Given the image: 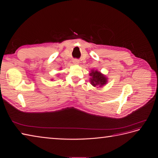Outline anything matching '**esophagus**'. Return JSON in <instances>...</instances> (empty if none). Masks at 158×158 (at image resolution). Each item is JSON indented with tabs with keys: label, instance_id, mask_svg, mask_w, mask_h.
I'll use <instances>...</instances> for the list:
<instances>
[{
	"label": "esophagus",
	"instance_id": "obj_1",
	"mask_svg": "<svg viewBox=\"0 0 158 158\" xmlns=\"http://www.w3.org/2000/svg\"><path fill=\"white\" fill-rule=\"evenodd\" d=\"M73 62L74 64H79V60L78 59H74V60H73Z\"/></svg>",
	"mask_w": 158,
	"mask_h": 158
}]
</instances>
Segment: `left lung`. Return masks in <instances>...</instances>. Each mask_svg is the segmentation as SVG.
I'll list each match as a JSON object with an SVG mask.
<instances>
[{
	"instance_id": "1",
	"label": "left lung",
	"mask_w": 158,
	"mask_h": 158,
	"mask_svg": "<svg viewBox=\"0 0 158 158\" xmlns=\"http://www.w3.org/2000/svg\"><path fill=\"white\" fill-rule=\"evenodd\" d=\"M91 76L90 83L94 86H102L107 83V78L98 71H93L90 73Z\"/></svg>"
}]
</instances>
